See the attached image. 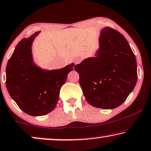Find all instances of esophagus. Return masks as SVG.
<instances>
[{
	"mask_svg": "<svg viewBox=\"0 0 151 151\" xmlns=\"http://www.w3.org/2000/svg\"><path fill=\"white\" fill-rule=\"evenodd\" d=\"M80 63V60L79 59V58H77V59L75 60V65H77Z\"/></svg>",
	"mask_w": 151,
	"mask_h": 151,
	"instance_id": "esophagus-1",
	"label": "esophagus"
}]
</instances>
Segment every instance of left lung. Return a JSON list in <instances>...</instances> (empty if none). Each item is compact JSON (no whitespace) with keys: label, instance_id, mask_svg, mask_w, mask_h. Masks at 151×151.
<instances>
[{"label":"left lung","instance_id":"left-lung-1","mask_svg":"<svg viewBox=\"0 0 151 151\" xmlns=\"http://www.w3.org/2000/svg\"><path fill=\"white\" fill-rule=\"evenodd\" d=\"M95 57L74 69L86 101L95 108H117L134 90L137 79L135 54L124 36L110 27L101 30Z\"/></svg>","mask_w":151,"mask_h":151}]
</instances>
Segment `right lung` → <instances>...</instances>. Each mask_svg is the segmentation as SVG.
Instances as JSON below:
<instances>
[{"mask_svg":"<svg viewBox=\"0 0 151 151\" xmlns=\"http://www.w3.org/2000/svg\"><path fill=\"white\" fill-rule=\"evenodd\" d=\"M40 31L17 43L6 68V86L11 97L27 114H47L56 108L60 89L73 70V63L60 69L45 70L35 64L32 44Z\"/></svg>","mask_w":151,"mask_h":151,"instance_id":"1","label":"right lung"}]
</instances>
